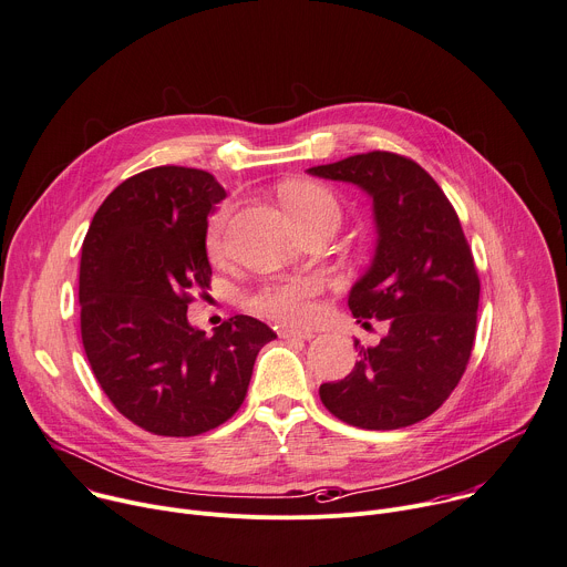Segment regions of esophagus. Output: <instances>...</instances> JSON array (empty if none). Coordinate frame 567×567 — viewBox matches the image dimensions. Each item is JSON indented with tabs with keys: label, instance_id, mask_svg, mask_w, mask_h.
Masks as SVG:
<instances>
[{
	"label": "esophagus",
	"instance_id": "1",
	"mask_svg": "<svg viewBox=\"0 0 567 567\" xmlns=\"http://www.w3.org/2000/svg\"><path fill=\"white\" fill-rule=\"evenodd\" d=\"M278 334L280 339H302V341H310L315 337L310 330H296V328H280Z\"/></svg>",
	"mask_w": 567,
	"mask_h": 567
}]
</instances>
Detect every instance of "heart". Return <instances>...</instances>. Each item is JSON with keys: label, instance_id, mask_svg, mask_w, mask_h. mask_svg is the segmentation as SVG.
I'll list each match as a JSON object with an SVG mask.
<instances>
[{"label": "heart", "instance_id": "heart-1", "mask_svg": "<svg viewBox=\"0 0 567 567\" xmlns=\"http://www.w3.org/2000/svg\"><path fill=\"white\" fill-rule=\"evenodd\" d=\"M278 196L285 210L293 221H305L312 217H330L339 224V203L321 185L310 181H289L280 185ZM228 248L226 241V215H217L208 230V250L213 257H224ZM319 293V282L315 278H293L287 282H276L252 296V307L265 317L278 323H302L312 312V298Z\"/></svg>", "mask_w": 567, "mask_h": 567}]
</instances>
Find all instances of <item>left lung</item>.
I'll use <instances>...</instances> for the list:
<instances>
[{
	"instance_id": "obj_1",
	"label": "left lung",
	"mask_w": 567,
	"mask_h": 567,
	"mask_svg": "<svg viewBox=\"0 0 567 567\" xmlns=\"http://www.w3.org/2000/svg\"><path fill=\"white\" fill-rule=\"evenodd\" d=\"M307 174L371 196L375 252L348 307L389 326L373 348L354 341L359 362L321 384V402L352 427L414 425L454 391L475 341L480 278L458 217L436 181L398 153H359Z\"/></svg>"
}]
</instances>
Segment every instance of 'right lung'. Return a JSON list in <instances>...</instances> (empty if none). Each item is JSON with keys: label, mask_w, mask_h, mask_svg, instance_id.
I'll list each match as a JSON object with an SVG mask.
<instances>
[{"label": "right lung", "mask_w": 567, "mask_h": 567, "mask_svg": "<svg viewBox=\"0 0 567 567\" xmlns=\"http://www.w3.org/2000/svg\"><path fill=\"white\" fill-rule=\"evenodd\" d=\"M226 198L213 174L153 167L101 203L81 248V339L115 409L158 436H196L246 398L255 357L276 332L237 315L213 337L187 321L208 289V217Z\"/></svg>", "instance_id": "right-lung-1"}]
</instances>
